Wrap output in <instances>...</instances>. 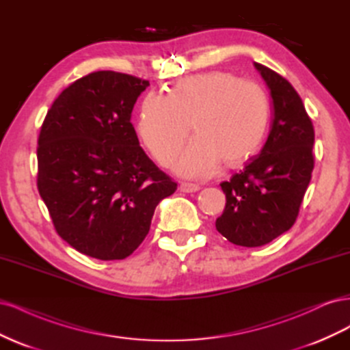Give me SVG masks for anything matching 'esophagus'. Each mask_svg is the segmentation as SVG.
Segmentation results:
<instances>
[{"instance_id": "esophagus-1", "label": "esophagus", "mask_w": 350, "mask_h": 350, "mask_svg": "<svg viewBox=\"0 0 350 350\" xmlns=\"http://www.w3.org/2000/svg\"><path fill=\"white\" fill-rule=\"evenodd\" d=\"M198 189H200V185L191 184V183H181V185H179V191L183 193H197Z\"/></svg>"}]
</instances>
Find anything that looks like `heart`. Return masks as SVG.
I'll return each instance as SVG.
<instances>
[{
	"label": "heart",
	"instance_id": "obj_1",
	"mask_svg": "<svg viewBox=\"0 0 350 350\" xmlns=\"http://www.w3.org/2000/svg\"><path fill=\"white\" fill-rule=\"evenodd\" d=\"M196 139L176 157L175 171L207 178L226 166L245 162L257 152L269 124V102L258 84L226 71L181 79L167 94L150 92L142 102L137 133L162 166L184 144L189 122Z\"/></svg>",
	"mask_w": 350,
	"mask_h": 350
}]
</instances>
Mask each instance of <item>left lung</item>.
Instances as JSON below:
<instances>
[{
    "label": "left lung",
    "instance_id": "8db88e82",
    "mask_svg": "<svg viewBox=\"0 0 350 350\" xmlns=\"http://www.w3.org/2000/svg\"><path fill=\"white\" fill-rule=\"evenodd\" d=\"M270 89L273 122L260 154L220 184L226 196L216 229L241 247H261L289 230L314 169V126L302 99L276 71L254 62Z\"/></svg>",
    "mask_w": 350,
    "mask_h": 350
}]
</instances>
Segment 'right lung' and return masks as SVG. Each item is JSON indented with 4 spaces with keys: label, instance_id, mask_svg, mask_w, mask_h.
Listing matches in <instances>:
<instances>
[{
    "label": "right lung",
    "instance_id": "right-lung-1",
    "mask_svg": "<svg viewBox=\"0 0 350 350\" xmlns=\"http://www.w3.org/2000/svg\"><path fill=\"white\" fill-rule=\"evenodd\" d=\"M149 81L90 72L52 103L38 139V189L57 234L98 260H124L176 191L140 147L131 112Z\"/></svg>",
    "mask_w": 350,
    "mask_h": 350
}]
</instances>
